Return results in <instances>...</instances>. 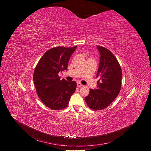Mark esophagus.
Listing matches in <instances>:
<instances>
[{"instance_id":"1","label":"esophagus","mask_w":151,"mask_h":151,"mask_svg":"<svg viewBox=\"0 0 151 151\" xmlns=\"http://www.w3.org/2000/svg\"><path fill=\"white\" fill-rule=\"evenodd\" d=\"M82 86H83V85L82 83H81L80 82L77 83V87H82Z\"/></svg>"}]
</instances>
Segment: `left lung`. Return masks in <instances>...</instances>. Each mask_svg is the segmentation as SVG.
<instances>
[{
	"mask_svg": "<svg viewBox=\"0 0 151 151\" xmlns=\"http://www.w3.org/2000/svg\"><path fill=\"white\" fill-rule=\"evenodd\" d=\"M100 53V63L96 77H100L97 88L90 89L85 97L90 109L101 110L108 106L121 90L122 70L115 55L106 48L97 46Z\"/></svg>",
	"mask_w": 151,
	"mask_h": 151,
	"instance_id": "8db88e82",
	"label": "left lung"
}]
</instances>
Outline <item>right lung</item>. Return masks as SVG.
<instances>
[{"label": "right lung", "instance_id": "1", "mask_svg": "<svg viewBox=\"0 0 151 151\" xmlns=\"http://www.w3.org/2000/svg\"><path fill=\"white\" fill-rule=\"evenodd\" d=\"M76 48H51L43 55L35 68L33 81L36 93L43 103L52 110L66 107L76 90V82L60 80L58 73L67 70L69 60Z\"/></svg>", "mask_w": 151, "mask_h": 151}]
</instances>
